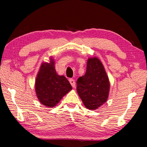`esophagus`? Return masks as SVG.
<instances>
[{"label":"esophagus","instance_id":"34e87169","mask_svg":"<svg viewBox=\"0 0 147 147\" xmlns=\"http://www.w3.org/2000/svg\"><path fill=\"white\" fill-rule=\"evenodd\" d=\"M69 83L71 84V86L73 88H75L76 87V82H75V80H74V79H69Z\"/></svg>","mask_w":147,"mask_h":147}]
</instances>
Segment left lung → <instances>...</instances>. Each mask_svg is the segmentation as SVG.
<instances>
[{
  "label": "left lung",
  "mask_w": 147,
  "mask_h": 147,
  "mask_svg": "<svg viewBox=\"0 0 147 147\" xmlns=\"http://www.w3.org/2000/svg\"><path fill=\"white\" fill-rule=\"evenodd\" d=\"M110 84L103 64L98 57H90L85 75L78 78L77 92L88 109L97 110L107 101Z\"/></svg>",
  "instance_id": "obj_1"
}]
</instances>
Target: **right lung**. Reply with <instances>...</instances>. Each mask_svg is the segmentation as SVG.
Instances as JSON below:
<instances>
[{"label":"right lung","instance_id":"right-lung-1","mask_svg":"<svg viewBox=\"0 0 147 147\" xmlns=\"http://www.w3.org/2000/svg\"><path fill=\"white\" fill-rule=\"evenodd\" d=\"M35 88L39 101L48 108L55 106L72 90L67 78L57 74L55 60L52 57L49 63L41 64L36 77Z\"/></svg>","mask_w":147,"mask_h":147}]
</instances>
